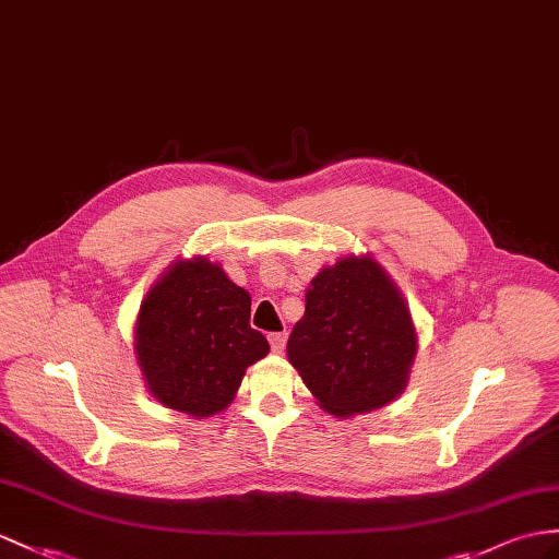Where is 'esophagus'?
<instances>
[{
    "mask_svg": "<svg viewBox=\"0 0 559 559\" xmlns=\"http://www.w3.org/2000/svg\"><path fill=\"white\" fill-rule=\"evenodd\" d=\"M267 342L275 353H282L284 346H287V332H275V334H267Z\"/></svg>",
    "mask_w": 559,
    "mask_h": 559,
    "instance_id": "1",
    "label": "esophagus"
}]
</instances>
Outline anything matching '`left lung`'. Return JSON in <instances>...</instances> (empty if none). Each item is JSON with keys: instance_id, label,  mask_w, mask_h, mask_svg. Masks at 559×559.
<instances>
[{"instance_id": "8db88e82", "label": "left lung", "mask_w": 559, "mask_h": 559, "mask_svg": "<svg viewBox=\"0 0 559 559\" xmlns=\"http://www.w3.org/2000/svg\"><path fill=\"white\" fill-rule=\"evenodd\" d=\"M417 342L399 284L374 255L348 253L310 280L287 358L322 411L346 419L401 396Z\"/></svg>"}]
</instances>
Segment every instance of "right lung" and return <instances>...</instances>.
Segmentation results:
<instances>
[{
  "label": "right lung",
  "mask_w": 559,
  "mask_h": 559,
  "mask_svg": "<svg viewBox=\"0 0 559 559\" xmlns=\"http://www.w3.org/2000/svg\"><path fill=\"white\" fill-rule=\"evenodd\" d=\"M249 318V292L221 263L206 255L175 258L142 298L134 320V358L148 393L192 419L223 413L247 367L270 350Z\"/></svg>",
  "instance_id": "right-lung-1"
}]
</instances>
